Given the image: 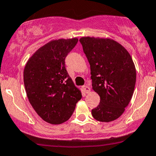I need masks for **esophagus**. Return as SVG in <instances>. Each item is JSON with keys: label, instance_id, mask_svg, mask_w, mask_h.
<instances>
[{"label": "esophagus", "instance_id": "34e87169", "mask_svg": "<svg viewBox=\"0 0 156 156\" xmlns=\"http://www.w3.org/2000/svg\"><path fill=\"white\" fill-rule=\"evenodd\" d=\"M83 89H84V90H85V92L86 93H89L90 91V87L87 85L83 86Z\"/></svg>", "mask_w": 156, "mask_h": 156}]
</instances>
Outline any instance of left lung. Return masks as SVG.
<instances>
[{"mask_svg": "<svg viewBox=\"0 0 156 156\" xmlns=\"http://www.w3.org/2000/svg\"><path fill=\"white\" fill-rule=\"evenodd\" d=\"M80 41L90 65L93 90L100 96L93 117L100 122L113 121L121 116L132 98L136 77L132 58L111 38L87 36Z\"/></svg>", "mask_w": 156, "mask_h": 156, "instance_id": "obj_1", "label": "left lung"}]
</instances>
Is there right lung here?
Masks as SVG:
<instances>
[{
	"mask_svg": "<svg viewBox=\"0 0 156 156\" xmlns=\"http://www.w3.org/2000/svg\"><path fill=\"white\" fill-rule=\"evenodd\" d=\"M77 42L76 38L48 42L30 57L24 69V85L31 106L53 125L67 121L82 98L65 65L66 58Z\"/></svg>",
	"mask_w": 156,
	"mask_h": 156,
	"instance_id": "add662e5",
	"label": "right lung"
}]
</instances>
